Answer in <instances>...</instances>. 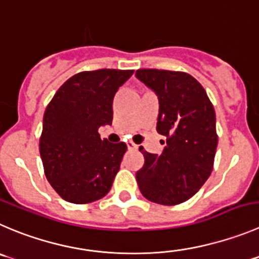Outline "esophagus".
Returning a JSON list of instances; mask_svg holds the SVG:
<instances>
[{"mask_svg": "<svg viewBox=\"0 0 259 259\" xmlns=\"http://www.w3.org/2000/svg\"><path fill=\"white\" fill-rule=\"evenodd\" d=\"M127 149L128 150H137L139 149V146H137L136 144H134L132 141H130V142H127Z\"/></svg>", "mask_w": 259, "mask_h": 259, "instance_id": "34e87169", "label": "esophagus"}]
</instances>
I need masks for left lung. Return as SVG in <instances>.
<instances>
[{"label": "left lung", "instance_id": "obj_1", "mask_svg": "<svg viewBox=\"0 0 259 259\" xmlns=\"http://www.w3.org/2000/svg\"><path fill=\"white\" fill-rule=\"evenodd\" d=\"M136 77L157 97L156 131L165 137L160 155L140 147L145 157L136 173L140 192L159 205H178L196 194L212 171L215 110L205 89L188 73L144 68Z\"/></svg>", "mask_w": 259, "mask_h": 259}]
</instances>
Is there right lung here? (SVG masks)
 <instances>
[{"mask_svg":"<svg viewBox=\"0 0 259 259\" xmlns=\"http://www.w3.org/2000/svg\"><path fill=\"white\" fill-rule=\"evenodd\" d=\"M132 70L85 71L68 78L43 117L39 150L46 177L63 199L83 205L112 188L127 146L102 140L112 124L113 98Z\"/></svg>","mask_w":259,"mask_h":259,"instance_id":"1","label":"right lung"}]
</instances>
